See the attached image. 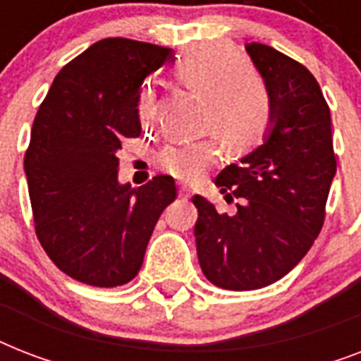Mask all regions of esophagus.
I'll return each instance as SVG.
<instances>
[{
    "label": "esophagus",
    "instance_id": "34e87169",
    "mask_svg": "<svg viewBox=\"0 0 361 361\" xmlns=\"http://www.w3.org/2000/svg\"><path fill=\"white\" fill-rule=\"evenodd\" d=\"M191 197V189L187 185H180V198H189Z\"/></svg>",
    "mask_w": 361,
    "mask_h": 361
}]
</instances>
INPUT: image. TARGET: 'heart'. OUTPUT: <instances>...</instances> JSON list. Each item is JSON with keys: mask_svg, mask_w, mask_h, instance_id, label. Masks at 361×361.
I'll return each mask as SVG.
<instances>
[{"mask_svg": "<svg viewBox=\"0 0 361 361\" xmlns=\"http://www.w3.org/2000/svg\"><path fill=\"white\" fill-rule=\"evenodd\" d=\"M240 56L223 42L192 48L178 65V76L189 90L208 99V123L232 146H247L268 125V101L262 90L238 71ZM144 121L152 114V93L144 90L138 99ZM219 153L215 138L180 142L164 146L157 155L159 166L178 180H195L214 163Z\"/></svg>", "mask_w": 361, "mask_h": 361, "instance_id": "heart-1", "label": "heart"}]
</instances>
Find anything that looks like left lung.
Masks as SVG:
<instances>
[{
    "label": "left lung",
    "instance_id": "left-lung-1",
    "mask_svg": "<svg viewBox=\"0 0 361 361\" xmlns=\"http://www.w3.org/2000/svg\"><path fill=\"white\" fill-rule=\"evenodd\" d=\"M245 50L268 92V133L215 178L226 202L238 198L236 214L192 197L198 262L226 290L271 285L307 255L337 170L330 109L314 76L271 47L249 42Z\"/></svg>",
    "mask_w": 361,
    "mask_h": 361
}]
</instances>
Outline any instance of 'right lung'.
Returning <instances> with one entry per match:
<instances>
[{
  "label": "right lung",
  "instance_id": "right-lung-1",
  "mask_svg": "<svg viewBox=\"0 0 361 361\" xmlns=\"http://www.w3.org/2000/svg\"><path fill=\"white\" fill-rule=\"evenodd\" d=\"M170 48L103 39L54 78L31 129L24 170L37 238L56 266L92 286L135 279L163 209L176 200L172 176L146 185L118 181L121 140L140 136L144 78Z\"/></svg>",
  "mask_w": 361,
  "mask_h": 361
}]
</instances>
